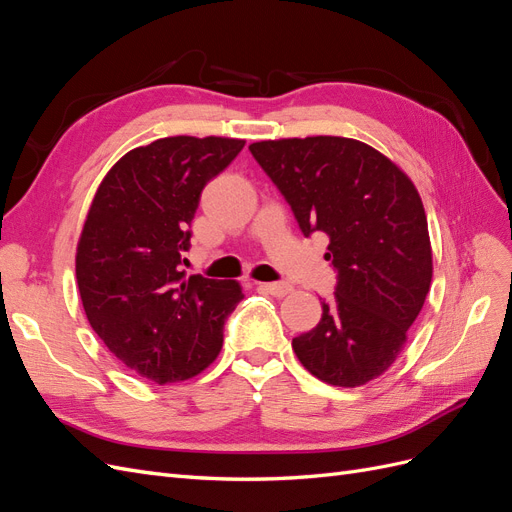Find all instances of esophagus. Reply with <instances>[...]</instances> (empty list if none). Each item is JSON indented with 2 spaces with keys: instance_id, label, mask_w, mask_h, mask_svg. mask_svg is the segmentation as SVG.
Wrapping results in <instances>:
<instances>
[{
  "instance_id": "34e87169",
  "label": "esophagus",
  "mask_w": 512,
  "mask_h": 512,
  "mask_svg": "<svg viewBox=\"0 0 512 512\" xmlns=\"http://www.w3.org/2000/svg\"><path fill=\"white\" fill-rule=\"evenodd\" d=\"M260 290H265V292L273 294V297L282 299V297H286V294L292 292V286L286 282H267V284H260Z\"/></svg>"
}]
</instances>
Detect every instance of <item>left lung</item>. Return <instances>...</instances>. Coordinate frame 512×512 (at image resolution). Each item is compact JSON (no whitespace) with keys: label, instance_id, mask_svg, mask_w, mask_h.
<instances>
[{"label":"left lung","instance_id":"obj_1","mask_svg":"<svg viewBox=\"0 0 512 512\" xmlns=\"http://www.w3.org/2000/svg\"><path fill=\"white\" fill-rule=\"evenodd\" d=\"M305 237L331 239L337 273L316 327L292 339L303 367L361 386L393 365L431 286V245L414 183L380 151L344 136L250 145Z\"/></svg>","mask_w":512,"mask_h":512}]
</instances>
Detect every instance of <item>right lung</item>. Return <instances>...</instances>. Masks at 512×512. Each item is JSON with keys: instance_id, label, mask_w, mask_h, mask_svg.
<instances>
[{"instance_id": "right-lung-1", "label": "right lung", "mask_w": 512, "mask_h": 512, "mask_svg": "<svg viewBox=\"0 0 512 512\" xmlns=\"http://www.w3.org/2000/svg\"><path fill=\"white\" fill-rule=\"evenodd\" d=\"M243 145L170 136L136 147L108 170L89 207L76 250L81 301L91 329L141 378L188 380L222 350L241 286L185 277L181 256L205 185Z\"/></svg>"}]
</instances>
